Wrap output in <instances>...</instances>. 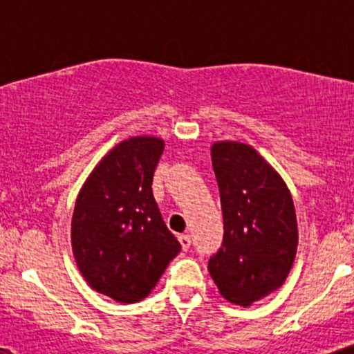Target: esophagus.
<instances>
[{"label": "esophagus", "instance_id": "1", "mask_svg": "<svg viewBox=\"0 0 354 354\" xmlns=\"http://www.w3.org/2000/svg\"><path fill=\"white\" fill-rule=\"evenodd\" d=\"M178 239H180L183 250L188 251L189 246H191V236H189V234H180V236H178Z\"/></svg>", "mask_w": 354, "mask_h": 354}]
</instances>
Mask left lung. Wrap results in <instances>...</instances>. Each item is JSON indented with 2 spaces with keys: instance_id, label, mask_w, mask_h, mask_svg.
Segmentation results:
<instances>
[{
  "instance_id": "left-lung-1",
  "label": "left lung",
  "mask_w": 354,
  "mask_h": 354,
  "mask_svg": "<svg viewBox=\"0 0 354 354\" xmlns=\"http://www.w3.org/2000/svg\"><path fill=\"white\" fill-rule=\"evenodd\" d=\"M211 161L225 236L208 270L223 298L239 306L281 288L298 250V223L286 183L253 146L216 141Z\"/></svg>"
}]
</instances>
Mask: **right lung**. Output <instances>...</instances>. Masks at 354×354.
Instances as JSON below:
<instances>
[{"instance_id":"obj_1","label":"right lung","mask_w":354,"mask_h":354,"mask_svg":"<svg viewBox=\"0 0 354 354\" xmlns=\"http://www.w3.org/2000/svg\"><path fill=\"white\" fill-rule=\"evenodd\" d=\"M165 149L156 136H131L101 158L81 186L71 219V248L86 283L118 303L146 298L181 245L153 196Z\"/></svg>"}]
</instances>
